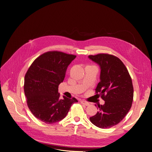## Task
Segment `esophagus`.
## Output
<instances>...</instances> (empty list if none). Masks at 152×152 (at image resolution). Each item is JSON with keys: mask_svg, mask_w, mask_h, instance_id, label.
<instances>
[{"mask_svg": "<svg viewBox=\"0 0 152 152\" xmlns=\"http://www.w3.org/2000/svg\"><path fill=\"white\" fill-rule=\"evenodd\" d=\"M80 103H82V104H85V106H88L89 104H90V103H88V102H86V101H85V100H80Z\"/></svg>", "mask_w": 152, "mask_h": 152, "instance_id": "obj_1", "label": "esophagus"}]
</instances>
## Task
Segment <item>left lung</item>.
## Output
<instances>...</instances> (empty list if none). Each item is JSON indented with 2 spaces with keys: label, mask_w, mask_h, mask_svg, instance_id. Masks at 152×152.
<instances>
[{
  "label": "left lung",
  "mask_w": 152,
  "mask_h": 152,
  "mask_svg": "<svg viewBox=\"0 0 152 152\" xmlns=\"http://www.w3.org/2000/svg\"><path fill=\"white\" fill-rule=\"evenodd\" d=\"M88 57L100 66V81L95 90L104 101V104L98 105L99 111L90 120L97 127L110 128L118 124L132 106V79L123 62L117 56L99 53Z\"/></svg>",
  "instance_id": "left-lung-1"
}]
</instances>
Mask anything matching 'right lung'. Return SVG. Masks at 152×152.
I'll return each instance as SVG.
<instances>
[{"label": "right lung", "mask_w": 152, "mask_h": 152, "mask_svg": "<svg viewBox=\"0 0 152 152\" xmlns=\"http://www.w3.org/2000/svg\"><path fill=\"white\" fill-rule=\"evenodd\" d=\"M76 57L59 51L44 53L28 70L24 82L27 104L32 114L46 124L58 122L66 117L75 97L60 99L58 86L66 76L69 65Z\"/></svg>", "instance_id": "1"}]
</instances>
